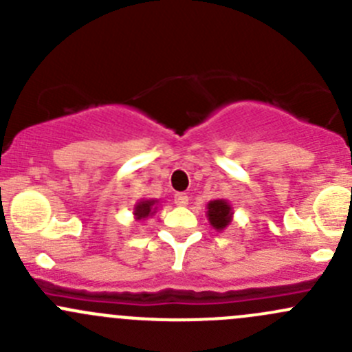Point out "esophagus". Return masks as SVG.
Wrapping results in <instances>:
<instances>
[{
	"label": "esophagus",
	"instance_id": "34e87169",
	"mask_svg": "<svg viewBox=\"0 0 352 352\" xmlns=\"http://www.w3.org/2000/svg\"><path fill=\"white\" fill-rule=\"evenodd\" d=\"M173 199H175L177 206H187V202H189V196L186 192H177Z\"/></svg>",
	"mask_w": 352,
	"mask_h": 352
}]
</instances>
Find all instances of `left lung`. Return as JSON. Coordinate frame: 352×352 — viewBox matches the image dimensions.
<instances>
[{"label":"left lung","mask_w":352,"mask_h":352,"mask_svg":"<svg viewBox=\"0 0 352 352\" xmlns=\"http://www.w3.org/2000/svg\"><path fill=\"white\" fill-rule=\"evenodd\" d=\"M232 214L233 212H232V208H230V204L228 202L221 201V199H218V201H211L208 204L209 223H211L216 230L226 228V226L230 225V221H232Z\"/></svg>","instance_id":"obj_1"}]
</instances>
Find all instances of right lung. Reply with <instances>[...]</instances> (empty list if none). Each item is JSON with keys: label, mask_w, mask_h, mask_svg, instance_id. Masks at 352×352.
<instances>
[{"label": "right lung", "mask_w": 352, "mask_h": 352, "mask_svg": "<svg viewBox=\"0 0 352 352\" xmlns=\"http://www.w3.org/2000/svg\"><path fill=\"white\" fill-rule=\"evenodd\" d=\"M155 204V201H143L134 208V214L138 216V219L146 218L148 214H151V206Z\"/></svg>", "instance_id": "obj_1"}]
</instances>
